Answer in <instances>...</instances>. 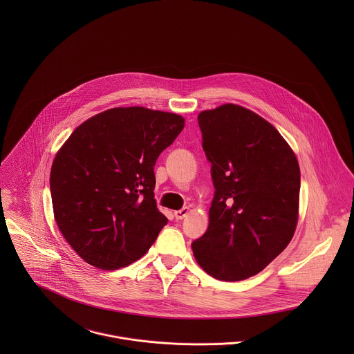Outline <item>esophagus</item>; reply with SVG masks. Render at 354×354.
Here are the masks:
<instances>
[{
  "label": "esophagus",
  "mask_w": 354,
  "mask_h": 354,
  "mask_svg": "<svg viewBox=\"0 0 354 354\" xmlns=\"http://www.w3.org/2000/svg\"><path fill=\"white\" fill-rule=\"evenodd\" d=\"M188 214H189V208H188V207H184V208H181V209H178V211H174V216H176L177 221L184 219Z\"/></svg>",
  "instance_id": "esophagus-1"
}]
</instances>
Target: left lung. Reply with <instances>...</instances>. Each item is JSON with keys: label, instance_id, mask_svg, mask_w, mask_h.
I'll list each match as a JSON object with an SVG mask.
<instances>
[{"label": "left lung", "instance_id": "8db88e82", "mask_svg": "<svg viewBox=\"0 0 354 354\" xmlns=\"http://www.w3.org/2000/svg\"><path fill=\"white\" fill-rule=\"evenodd\" d=\"M215 195L208 229L192 243L203 270L219 281L247 279L292 241L300 166L281 133L252 110L225 103L198 115Z\"/></svg>", "mask_w": 354, "mask_h": 354}]
</instances>
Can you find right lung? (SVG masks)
<instances>
[{
	"mask_svg": "<svg viewBox=\"0 0 354 354\" xmlns=\"http://www.w3.org/2000/svg\"><path fill=\"white\" fill-rule=\"evenodd\" d=\"M184 117L142 106L104 110L80 124L54 156V221L84 261L117 270L150 250L167 218L153 199V166Z\"/></svg>",
	"mask_w": 354,
	"mask_h": 354,
	"instance_id": "obj_1",
	"label": "right lung"
}]
</instances>
